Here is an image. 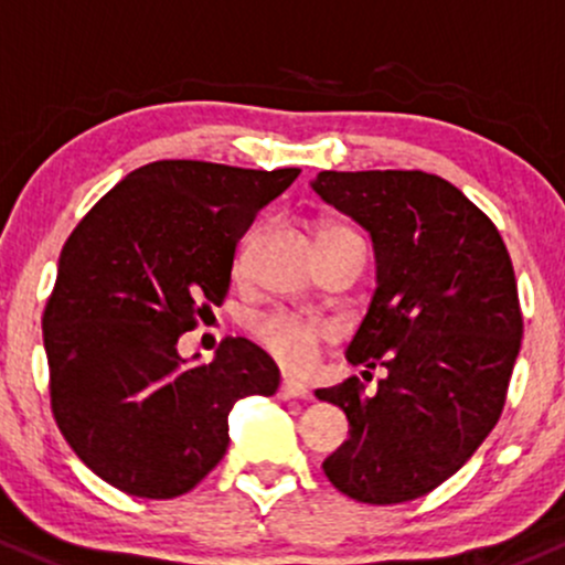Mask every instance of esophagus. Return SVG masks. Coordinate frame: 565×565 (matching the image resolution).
I'll return each instance as SVG.
<instances>
[{
  "label": "esophagus",
  "instance_id": "1",
  "mask_svg": "<svg viewBox=\"0 0 565 565\" xmlns=\"http://www.w3.org/2000/svg\"><path fill=\"white\" fill-rule=\"evenodd\" d=\"M277 396L285 398V402H288V398H309V387L305 385V382L285 377L282 385H280V393H277Z\"/></svg>",
  "mask_w": 565,
  "mask_h": 565
}]
</instances>
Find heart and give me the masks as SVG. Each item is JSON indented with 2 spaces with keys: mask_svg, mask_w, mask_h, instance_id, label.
Returning <instances> with one entry per match:
<instances>
[{
  "mask_svg": "<svg viewBox=\"0 0 565 565\" xmlns=\"http://www.w3.org/2000/svg\"><path fill=\"white\" fill-rule=\"evenodd\" d=\"M329 232H348V228H329ZM256 337L285 366L301 369L312 361L315 344L326 337V326L299 315L275 312L258 320Z\"/></svg>",
  "mask_w": 565,
  "mask_h": 565,
  "instance_id": "b5f03b06",
  "label": "heart"
}]
</instances>
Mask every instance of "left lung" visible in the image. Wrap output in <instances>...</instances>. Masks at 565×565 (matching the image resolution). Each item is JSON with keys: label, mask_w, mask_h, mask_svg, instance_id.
<instances>
[{"label": "left lung", "mask_w": 565, "mask_h": 565, "mask_svg": "<svg viewBox=\"0 0 565 565\" xmlns=\"http://www.w3.org/2000/svg\"><path fill=\"white\" fill-rule=\"evenodd\" d=\"M312 191L372 236L377 288L344 355L387 369L315 396L348 415L323 460L339 493L404 503L450 479L499 423L523 339L518 282L499 228L428 172H320Z\"/></svg>", "instance_id": "1"}]
</instances>
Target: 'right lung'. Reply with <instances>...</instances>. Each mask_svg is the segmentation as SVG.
<instances>
[{
    "mask_svg": "<svg viewBox=\"0 0 565 565\" xmlns=\"http://www.w3.org/2000/svg\"><path fill=\"white\" fill-rule=\"evenodd\" d=\"M299 172L153 161L70 234L42 318L51 406L107 484L137 499L188 493L226 455L234 404L277 393L280 369L250 339H226L204 366L178 339L221 305L236 242Z\"/></svg>",
    "mask_w": 565,
    "mask_h": 565,
    "instance_id": "obj_1",
    "label": "right lung"
}]
</instances>
